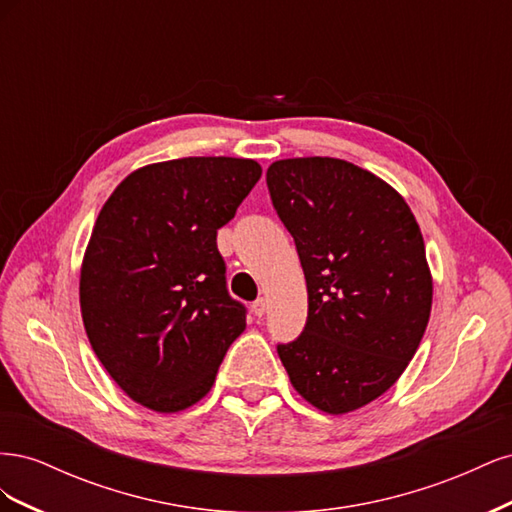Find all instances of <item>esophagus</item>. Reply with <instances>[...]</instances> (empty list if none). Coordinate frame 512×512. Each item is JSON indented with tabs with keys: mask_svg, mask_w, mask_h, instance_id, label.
I'll list each match as a JSON object with an SVG mask.
<instances>
[{
	"mask_svg": "<svg viewBox=\"0 0 512 512\" xmlns=\"http://www.w3.org/2000/svg\"><path fill=\"white\" fill-rule=\"evenodd\" d=\"M252 312H254V316H258V318H262L265 316V312H267V299H256L254 303H252Z\"/></svg>",
	"mask_w": 512,
	"mask_h": 512,
	"instance_id": "34e87169",
	"label": "esophagus"
}]
</instances>
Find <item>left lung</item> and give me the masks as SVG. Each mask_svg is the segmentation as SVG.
Here are the masks:
<instances>
[{"label": "left lung", "mask_w": 512, "mask_h": 512, "mask_svg": "<svg viewBox=\"0 0 512 512\" xmlns=\"http://www.w3.org/2000/svg\"><path fill=\"white\" fill-rule=\"evenodd\" d=\"M267 185L307 282L305 329L277 354L309 404L352 412L391 389L427 329L421 228L389 183L346 160L273 162Z\"/></svg>", "instance_id": "left-lung-1"}]
</instances>
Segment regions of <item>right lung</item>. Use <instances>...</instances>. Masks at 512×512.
Returning a JSON list of instances; mask_svg holds the SVG:
<instances>
[{"mask_svg":"<svg viewBox=\"0 0 512 512\" xmlns=\"http://www.w3.org/2000/svg\"><path fill=\"white\" fill-rule=\"evenodd\" d=\"M262 168L181 158L134 170L106 200L81 269L89 344L111 378L156 412L203 399L247 307L226 288L218 228Z\"/></svg>","mask_w":512,"mask_h":512,"instance_id":"add662e5","label":"right lung"}]
</instances>
